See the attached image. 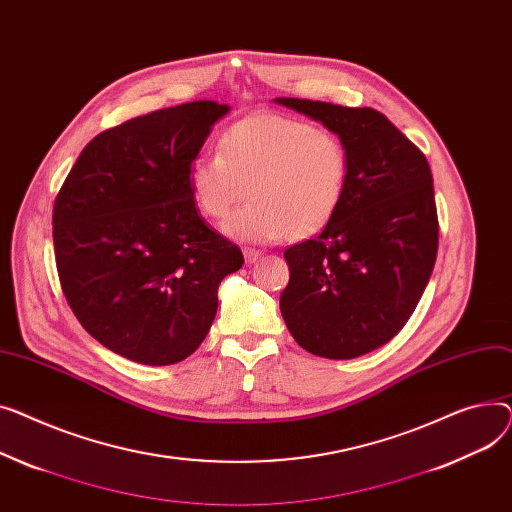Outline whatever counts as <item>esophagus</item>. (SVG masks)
Returning <instances> with one entry per match:
<instances>
[{
  "label": "esophagus",
  "instance_id": "obj_1",
  "mask_svg": "<svg viewBox=\"0 0 512 512\" xmlns=\"http://www.w3.org/2000/svg\"><path fill=\"white\" fill-rule=\"evenodd\" d=\"M244 258H246V264H254V262H258L262 258V252L248 248V250H244Z\"/></svg>",
  "mask_w": 512,
  "mask_h": 512
}]
</instances>
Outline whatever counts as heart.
Wrapping results in <instances>:
<instances>
[{
	"mask_svg": "<svg viewBox=\"0 0 512 512\" xmlns=\"http://www.w3.org/2000/svg\"><path fill=\"white\" fill-rule=\"evenodd\" d=\"M347 177L349 155L335 134L279 113L239 119L221 134L219 153H200L188 165L192 198L210 219H229L250 194L225 225L242 242L320 233L339 213Z\"/></svg>",
	"mask_w": 512,
	"mask_h": 512,
	"instance_id": "heart-1",
	"label": "heart"
}]
</instances>
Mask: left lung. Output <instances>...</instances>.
I'll use <instances>...</instances> for the list:
<instances>
[{
    "label": "left lung",
    "mask_w": 512,
    "mask_h": 512,
    "mask_svg": "<svg viewBox=\"0 0 512 512\" xmlns=\"http://www.w3.org/2000/svg\"><path fill=\"white\" fill-rule=\"evenodd\" d=\"M339 136L349 177L339 213L320 235L285 250L281 314L299 347L353 359L393 339L413 314L438 252L430 165L370 107L279 97Z\"/></svg>",
    "instance_id": "8db88e82"
}]
</instances>
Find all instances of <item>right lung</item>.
<instances>
[{
	"instance_id": "1",
	"label": "right lung",
	"mask_w": 512,
	"mask_h": 512,
	"mask_svg": "<svg viewBox=\"0 0 512 512\" xmlns=\"http://www.w3.org/2000/svg\"><path fill=\"white\" fill-rule=\"evenodd\" d=\"M231 111L192 101L90 140L53 206L59 283L103 347L146 366L192 355L244 254L194 204L188 165Z\"/></svg>"
}]
</instances>
